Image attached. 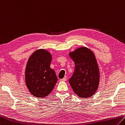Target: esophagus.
<instances>
[{
	"instance_id": "esophagus-1",
	"label": "esophagus",
	"mask_w": 125,
	"mask_h": 125,
	"mask_svg": "<svg viewBox=\"0 0 125 125\" xmlns=\"http://www.w3.org/2000/svg\"><path fill=\"white\" fill-rule=\"evenodd\" d=\"M66 80H67V78H64L62 79H60V81H66Z\"/></svg>"
}]
</instances>
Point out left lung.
Instances as JSON below:
<instances>
[{
	"label": "left lung",
	"mask_w": 125,
	"mask_h": 125,
	"mask_svg": "<svg viewBox=\"0 0 125 125\" xmlns=\"http://www.w3.org/2000/svg\"><path fill=\"white\" fill-rule=\"evenodd\" d=\"M75 70L69 83L75 94L81 98H89L96 92L99 83V71L93 52L81 47L69 53Z\"/></svg>",
	"instance_id": "left-lung-1"
}]
</instances>
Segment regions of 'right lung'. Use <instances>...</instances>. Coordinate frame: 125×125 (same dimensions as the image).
Masks as SVG:
<instances>
[{
	"mask_svg": "<svg viewBox=\"0 0 125 125\" xmlns=\"http://www.w3.org/2000/svg\"><path fill=\"white\" fill-rule=\"evenodd\" d=\"M51 53L44 49L35 51L27 63L26 84L31 94L38 98L50 94L57 81L55 70L50 68Z\"/></svg>",
	"mask_w": 125,
	"mask_h": 125,
	"instance_id": "right-lung-1",
	"label": "right lung"
}]
</instances>
